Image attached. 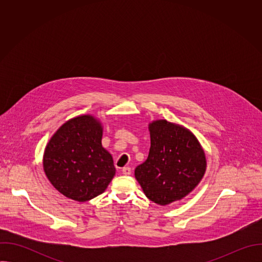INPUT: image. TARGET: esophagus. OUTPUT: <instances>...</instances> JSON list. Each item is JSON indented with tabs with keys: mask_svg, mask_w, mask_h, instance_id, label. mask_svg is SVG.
Here are the masks:
<instances>
[{
	"mask_svg": "<svg viewBox=\"0 0 262 262\" xmlns=\"http://www.w3.org/2000/svg\"><path fill=\"white\" fill-rule=\"evenodd\" d=\"M122 173H123L124 175H130L132 170H130L129 167H124V168H122Z\"/></svg>",
	"mask_w": 262,
	"mask_h": 262,
	"instance_id": "34e87169",
	"label": "esophagus"
}]
</instances>
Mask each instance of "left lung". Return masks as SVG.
Returning <instances> with one entry per match:
<instances>
[{
	"instance_id": "1",
	"label": "left lung",
	"mask_w": 262,
	"mask_h": 262,
	"mask_svg": "<svg viewBox=\"0 0 262 262\" xmlns=\"http://www.w3.org/2000/svg\"><path fill=\"white\" fill-rule=\"evenodd\" d=\"M150 149L135 169L145 196L165 206L188 196L202 180L206 156L197 137L186 127L159 119L149 122Z\"/></svg>"
}]
</instances>
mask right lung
<instances>
[{
    "mask_svg": "<svg viewBox=\"0 0 262 262\" xmlns=\"http://www.w3.org/2000/svg\"><path fill=\"white\" fill-rule=\"evenodd\" d=\"M103 125L90 114L65 121L46 146L42 166L54 188L86 202L102 194L116 174L112 155L102 147Z\"/></svg>",
    "mask_w": 262,
    "mask_h": 262,
    "instance_id": "add662e5",
    "label": "right lung"
}]
</instances>
